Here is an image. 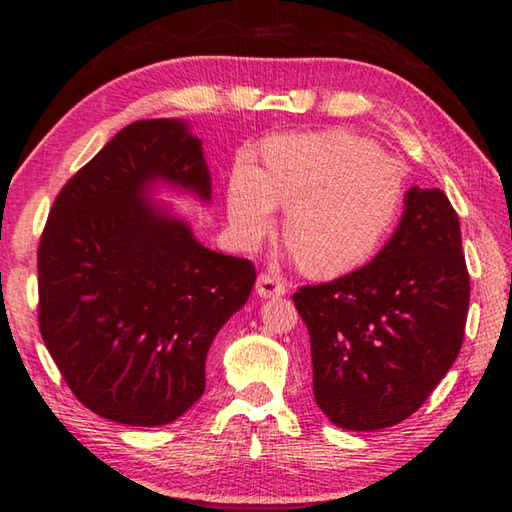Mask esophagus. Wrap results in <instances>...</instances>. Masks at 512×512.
Instances as JSON below:
<instances>
[{
	"instance_id": "1",
	"label": "esophagus",
	"mask_w": 512,
	"mask_h": 512,
	"mask_svg": "<svg viewBox=\"0 0 512 512\" xmlns=\"http://www.w3.org/2000/svg\"><path fill=\"white\" fill-rule=\"evenodd\" d=\"M257 293L262 298H277L287 293V284L280 280V275L273 273H262L257 277Z\"/></svg>"
}]
</instances>
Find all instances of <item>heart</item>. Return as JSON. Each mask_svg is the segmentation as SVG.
Returning a JSON list of instances; mask_svg holds the SVG:
<instances>
[{
    "instance_id": "1",
    "label": "heart",
    "mask_w": 512,
    "mask_h": 512,
    "mask_svg": "<svg viewBox=\"0 0 512 512\" xmlns=\"http://www.w3.org/2000/svg\"><path fill=\"white\" fill-rule=\"evenodd\" d=\"M406 167L377 142L348 131L293 133L264 146V171L239 162L228 185V216L239 241L257 246L287 207L284 244L318 280L368 264L395 228Z\"/></svg>"
}]
</instances>
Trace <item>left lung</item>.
<instances>
[{"instance_id":"left-lung-1","label":"left lung","mask_w":512,"mask_h":512,"mask_svg":"<svg viewBox=\"0 0 512 512\" xmlns=\"http://www.w3.org/2000/svg\"><path fill=\"white\" fill-rule=\"evenodd\" d=\"M370 264L293 293L305 320L314 397L336 427H393L427 402L465 336L470 273L461 225L440 189L411 187Z\"/></svg>"}]
</instances>
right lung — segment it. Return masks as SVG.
Listing matches in <instances>:
<instances>
[{"instance_id":"add662e5","label":"right lung","mask_w":512,"mask_h":512,"mask_svg":"<svg viewBox=\"0 0 512 512\" xmlns=\"http://www.w3.org/2000/svg\"><path fill=\"white\" fill-rule=\"evenodd\" d=\"M155 178L210 198L201 140L173 119L119 131L60 189L38 246V323L69 391L101 418L158 427L205 391L207 350L255 284L144 203Z\"/></svg>"}]
</instances>
